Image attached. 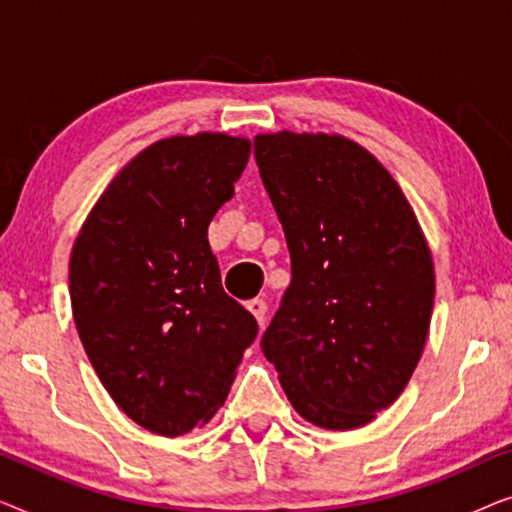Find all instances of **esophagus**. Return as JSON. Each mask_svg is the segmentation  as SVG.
<instances>
[{"label": "esophagus", "mask_w": 512, "mask_h": 512, "mask_svg": "<svg viewBox=\"0 0 512 512\" xmlns=\"http://www.w3.org/2000/svg\"><path fill=\"white\" fill-rule=\"evenodd\" d=\"M247 310H249L251 314H254L258 324L263 326V321H265V314H268V303H265L263 298H254V300H249V303H247Z\"/></svg>", "instance_id": "esophagus-1"}]
</instances>
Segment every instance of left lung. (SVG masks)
<instances>
[{"label": "left lung", "instance_id": "left-lung-1", "mask_svg": "<svg viewBox=\"0 0 512 512\" xmlns=\"http://www.w3.org/2000/svg\"><path fill=\"white\" fill-rule=\"evenodd\" d=\"M254 156L291 254L263 333L300 417L347 431L401 396L436 296L429 244L394 177L340 135H258Z\"/></svg>", "mask_w": 512, "mask_h": 512}]
</instances>
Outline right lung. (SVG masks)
<instances>
[{"mask_svg": "<svg viewBox=\"0 0 512 512\" xmlns=\"http://www.w3.org/2000/svg\"><path fill=\"white\" fill-rule=\"evenodd\" d=\"M249 153V139L223 132L160 139L116 174L74 242L83 349L118 408L158 436L207 424L256 340L207 240Z\"/></svg>", "mask_w": 512, "mask_h": 512, "instance_id": "1", "label": "right lung"}]
</instances>
